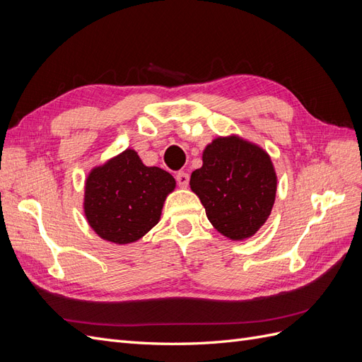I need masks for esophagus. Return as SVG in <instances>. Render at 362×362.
<instances>
[{
	"mask_svg": "<svg viewBox=\"0 0 362 362\" xmlns=\"http://www.w3.org/2000/svg\"><path fill=\"white\" fill-rule=\"evenodd\" d=\"M189 180H190L189 173H185V172H178L177 173V181L180 184V187H187Z\"/></svg>",
	"mask_w": 362,
	"mask_h": 362,
	"instance_id": "34e87169",
	"label": "esophagus"
}]
</instances>
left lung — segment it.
<instances>
[{"label":"left lung","instance_id":"obj_1","mask_svg":"<svg viewBox=\"0 0 362 362\" xmlns=\"http://www.w3.org/2000/svg\"><path fill=\"white\" fill-rule=\"evenodd\" d=\"M276 172L267 152L235 134L217 137L202 152L190 189L222 235L245 240L266 223L276 198Z\"/></svg>","mask_w":362,"mask_h":362}]
</instances>
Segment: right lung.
Listing matches in <instances>:
<instances>
[{"label":"right lung","mask_w":362,"mask_h":362,"mask_svg":"<svg viewBox=\"0 0 362 362\" xmlns=\"http://www.w3.org/2000/svg\"><path fill=\"white\" fill-rule=\"evenodd\" d=\"M177 181L160 168H148L134 149L90 170L84 185V214L103 240L134 243L154 228Z\"/></svg>","instance_id":"right-lung-1"}]
</instances>
